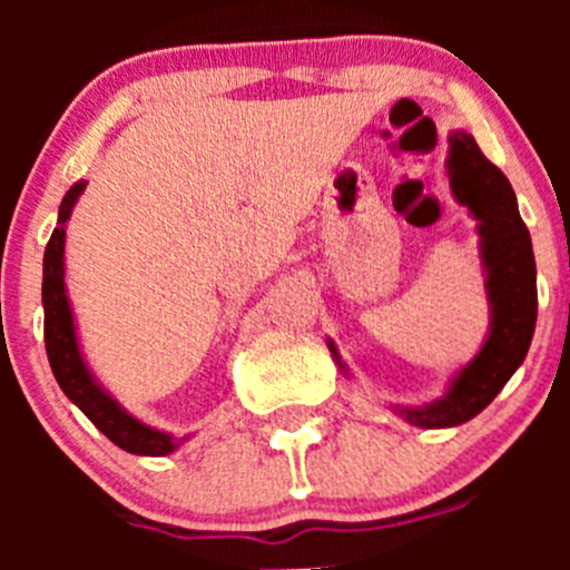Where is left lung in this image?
I'll use <instances>...</instances> for the list:
<instances>
[{
	"mask_svg": "<svg viewBox=\"0 0 570 570\" xmlns=\"http://www.w3.org/2000/svg\"><path fill=\"white\" fill-rule=\"evenodd\" d=\"M452 193L480 220L482 258L488 267L491 333L476 358L463 366L450 394L424 407H396L416 428H455L469 422L502 392L530 350L538 320L532 239L515 206V193L502 170L488 163L474 137L452 135ZM333 358L338 353L327 344ZM342 366V361H338Z\"/></svg>",
	"mask_w": 570,
	"mask_h": 570,
	"instance_id": "8db88e82",
	"label": "left lung"
}]
</instances>
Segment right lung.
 <instances>
[{
	"label": "right lung",
	"instance_id": "1",
	"mask_svg": "<svg viewBox=\"0 0 570 570\" xmlns=\"http://www.w3.org/2000/svg\"><path fill=\"white\" fill-rule=\"evenodd\" d=\"M85 181H77L66 193L60 204L57 228L51 232L49 245L43 253V338L46 355H49L51 372L66 392L68 400L112 441L120 450L131 455H168L187 439H174L168 433L146 428L135 416L124 411L112 396L101 392L90 377L82 355H79L77 333H73L71 306L66 297V281H62V245H66V220L71 217L73 204L82 195Z\"/></svg>",
	"mask_w": 570,
	"mask_h": 570
}]
</instances>
